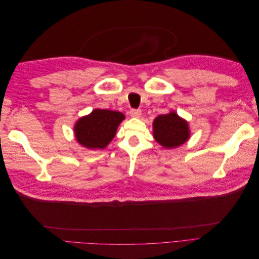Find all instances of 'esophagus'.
<instances>
[{"label": "esophagus", "instance_id": "1", "mask_svg": "<svg viewBox=\"0 0 259 259\" xmlns=\"http://www.w3.org/2000/svg\"><path fill=\"white\" fill-rule=\"evenodd\" d=\"M130 114L133 117H140V115H142V110H139V109H132L130 111Z\"/></svg>", "mask_w": 259, "mask_h": 259}]
</instances>
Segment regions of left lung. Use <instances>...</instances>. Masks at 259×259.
I'll use <instances>...</instances> for the list:
<instances>
[{"mask_svg": "<svg viewBox=\"0 0 259 259\" xmlns=\"http://www.w3.org/2000/svg\"><path fill=\"white\" fill-rule=\"evenodd\" d=\"M190 136L188 122L175 111L156 116L153 121V137L161 146L167 149L185 144Z\"/></svg>", "mask_w": 259, "mask_h": 259, "instance_id": "1", "label": "left lung"}]
</instances>
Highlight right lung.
I'll return each mask as SVG.
<instances>
[{
	"label": "right lung",
	"mask_w": 259,
	"mask_h": 259,
	"mask_svg": "<svg viewBox=\"0 0 259 259\" xmlns=\"http://www.w3.org/2000/svg\"><path fill=\"white\" fill-rule=\"evenodd\" d=\"M124 114L119 111L95 109L77 120L74 134L77 143L89 149H104L115 136Z\"/></svg>",
	"instance_id": "1"
}]
</instances>
